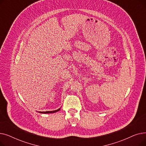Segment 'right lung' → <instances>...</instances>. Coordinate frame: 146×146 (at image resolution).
Returning <instances> with one entry per match:
<instances>
[{"mask_svg": "<svg viewBox=\"0 0 146 146\" xmlns=\"http://www.w3.org/2000/svg\"><path fill=\"white\" fill-rule=\"evenodd\" d=\"M60 110V108L57 110H55V111H45V112H38L40 113H54V112H56L57 111H58L59 110Z\"/></svg>", "mask_w": 146, "mask_h": 146, "instance_id": "1", "label": "right lung"}]
</instances>
